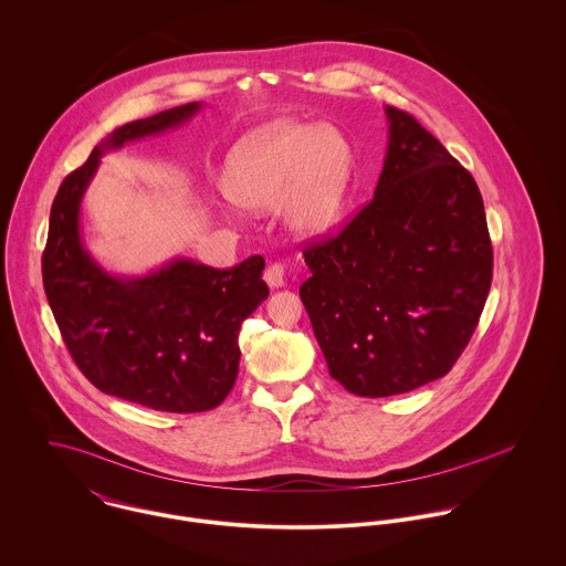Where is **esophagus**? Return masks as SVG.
Returning <instances> with one entry per match:
<instances>
[{"label": "esophagus", "mask_w": 566, "mask_h": 566, "mask_svg": "<svg viewBox=\"0 0 566 566\" xmlns=\"http://www.w3.org/2000/svg\"><path fill=\"white\" fill-rule=\"evenodd\" d=\"M263 279L272 290H279L285 285V268L281 263H270L263 272Z\"/></svg>", "instance_id": "esophagus-1"}]
</instances>
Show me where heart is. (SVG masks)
I'll list each match as a JSON object with an SVG mask.
<instances>
[{
	"instance_id": "heart-1",
	"label": "heart",
	"mask_w": 566,
	"mask_h": 566,
	"mask_svg": "<svg viewBox=\"0 0 566 566\" xmlns=\"http://www.w3.org/2000/svg\"><path fill=\"white\" fill-rule=\"evenodd\" d=\"M348 182L350 153L339 133L324 124L279 122L243 142L227 167L224 189L252 211L281 202L285 229L314 242L339 227Z\"/></svg>"
}]
</instances>
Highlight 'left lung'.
Here are the masks:
<instances>
[{"mask_svg": "<svg viewBox=\"0 0 566 566\" xmlns=\"http://www.w3.org/2000/svg\"><path fill=\"white\" fill-rule=\"evenodd\" d=\"M375 198L305 250L301 298L333 379L392 397L444 377L480 323L492 245L475 178L411 115L386 106Z\"/></svg>", "mask_w": 566, "mask_h": 566, "instance_id": "1", "label": "left lung"}]
</instances>
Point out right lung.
Returning <instances> with one entry per match:
<instances>
[{
    "instance_id": "add662e5",
    "label": "right lung",
    "mask_w": 566,
    "mask_h": 566,
    "mask_svg": "<svg viewBox=\"0 0 566 566\" xmlns=\"http://www.w3.org/2000/svg\"><path fill=\"white\" fill-rule=\"evenodd\" d=\"M189 102L115 128L72 171L52 205L43 285L82 375L104 395L159 411L213 409L240 370L242 323L268 298L263 256L216 270L176 256L146 274L108 272L84 245L81 205L102 155L189 122Z\"/></svg>"
}]
</instances>
